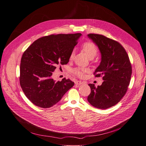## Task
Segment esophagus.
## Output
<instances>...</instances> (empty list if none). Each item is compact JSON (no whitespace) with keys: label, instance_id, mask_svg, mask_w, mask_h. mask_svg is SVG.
Returning a JSON list of instances; mask_svg holds the SVG:
<instances>
[{"label":"esophagus","instance_id":"esophagus-1","mask_svg":"<svg viewBox=\"0 0 146 146\" xmlns=\"http://www.w3.org/2000/svg\"><path fill=\"white\" fill-rule=\"evenodd\" d=\"M84 83V82H83V81H75V84H77V85H81V84H82Z\"/></svg>","mask_w":146,"mask_h":146}]
</instances>
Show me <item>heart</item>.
<instances>
[{
	"label": "heart",
	"mask_w": 146,
	"mask_h": 146,
	"mask_svg": "<svg viewBox=\"0 0 146 146\" xmlns=\"http://www.w3.org/2000/svg\"><path fill=\"white\" fill-rule=\"evenodd\" d=\"M82 48L85 52L86 55L88 56L89 58L93 59L94 56H96L98 53V48L92 42H87L84 43L82 45ZM74 55V52L73 50L72 53L70 54V59H72ZM88 72V70L86 68H84L81 67H78L76 68H74L72 70V72L76 76L79 77H83L84 76V74Z\"/></svg>",
	"instance_id": "1"
}]
</instances>
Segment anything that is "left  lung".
Here are the masks:
<instances>
[{
    "instance_id": "1",
    "label": "left lung",
    "mask_w": 146,
    "mask_h": 146,
    "mask_svg": "<svg viewBox=\"0 0 146 146\" xmlns=\"http://www.w3.org/2000/svg\"><path fill=\"white\" fill-rule=\"evenodd\" d=\"M88 36L100 50L101 62L94 74L96 77L102 76L104 81L97 87L88 84L91 93L88 101L96 108L108 109L119 103L127 90L132 74L129 58L123 46L115 40L93 33Z\"/></svg>"
}]
</instances>
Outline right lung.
I'll use <instances>...</instances> for the list:
<instances>
[{
	"instance_id": "add662e5",
	"label": "right lung",
	"mask_w": 146,
	"mask_h": 146,
	"mask_svg": "<svg viewBox=\"0 0 146 146\" xmlns=\"http://www.w3.org/2000/svg\"><path fill=\"white\" fill-rule=\"evenodd\" d=\"M81 34L51 35L35 40L21 58L20 84L27 98L35 106L48 108L60 101L74 83L64 78L56 81L52 72L66 65Z\"/></svg>"
}]
</instances>
